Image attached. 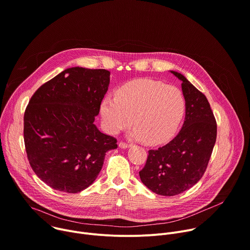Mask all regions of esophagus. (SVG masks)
<instances>
[{
	"label": "esophagus",
	"instance_id": "esophagus-1",
	"mask_svg": "<svg viewBox=\"0 0 250 250\" xmlns=\"http://www.w3.org/2000/svg\"><path fill=\"white\" fill-rule=\"evenodd\" d=\"M119 146H120L121 148H127V147H129V146H130V145L125 144V142H120V144H119Z\"/></svg>",
	"mask_w": 250,
	"mask_h": 250
}]
</instances>
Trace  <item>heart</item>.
I'll use <instances>...</instances> for the list:
<instances>
[{
  "label": "heart",
  "instance_id": "b5f03b06",
  "mask_svg": "<svg viewBox=\"0 0 250 250\" xmlns=\"http://www.w3.org/2000/svg\"><path fill=\"white\" fill-rule=\"evenodd\" d=\"M186 110L183 93L175 86L149 79H137L123 85L116 97H105L101 116L105 129L116 134L129 127L130 136L148 145H161L179 127Z\"/></svg>",
  "mask_w": 250,
  "mask_h": 250
}]
</instances>
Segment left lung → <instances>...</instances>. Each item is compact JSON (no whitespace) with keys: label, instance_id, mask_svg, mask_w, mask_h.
Instances as JSON below:
<instances>
[{"label":"left lung","instance_id":"1","mask_svg":"<svg viewBox=\"0 0 250 250\" xmlns=\"http://www.w3.org/2000/svg\"><path fill=\"white\" fill-rule=\"evenodd\" d=\"M171 73L182 81L185 121L169 144L148 151L146 163L139 171L141 182L161 196L179 195L198 183L217 139V122L206 96L181 73Z\"/></svg>","mask_w":250,"mask_h":250}]
</instances>
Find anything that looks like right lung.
I'll list each match as a JSON object with an SVG mask.
<instances>
[{"mask_svg":"<svg viewBox=\"0 0 250 250\" xmlns=\"http://www.w3.org/2000/svg\"><path fill=\"white\" fill-rule=\"evenodd\" d=\"M110 71L72 67L41 86L26 106L23 138L29 164L54 190L79 193L98 177L117 139L94 125Z\"/></svg>","mask_w":250,"mask_h":250,"instance_id":"right-lung-1","label":"right lung"}]
</instances>
